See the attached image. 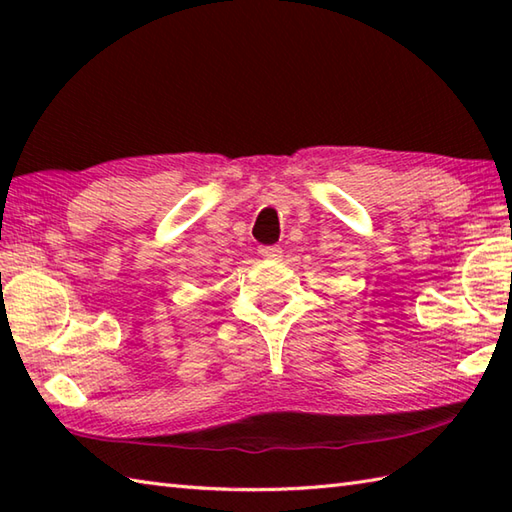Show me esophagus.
I'll return each instance as SVG.
<instances>
[{
	"label": "esophagus",
	"mask_w": 512,
	"mask_h": 512,
	"mask_svg": "<svg viewBox=\"0 0 512 512\" xmlns=\"http://www.w3.org/2000/svg\"><path fill=\"white\" fill-rule=\"evenodd\" d=\"M259 255L266 257V259H279L281 248L279 246H262V248H259Z\"/></svg>",
	"instance_id": "34e87169"
}]
</instances>
